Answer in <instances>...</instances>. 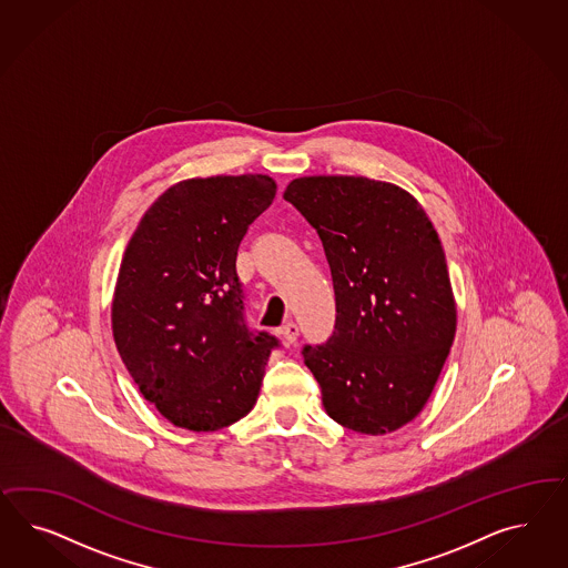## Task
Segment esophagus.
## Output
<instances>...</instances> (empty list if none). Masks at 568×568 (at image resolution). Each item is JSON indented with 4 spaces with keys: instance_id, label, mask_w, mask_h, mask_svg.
Masks as SVG:
<instances>
[{
    "instance_id": "esophagus-1",
    "label": "esophagus",
    "mask_w": 568,
    "mask_h": 568,
    "mask_svg": "<svg viewBox=\"0 0 568 568\" xmlns=\"http://www.w3.org/2000/svg\"><path fill=\"white\" fill-rule=\"evenodd\" d=\"M297 335H300V328L295 323H287V325H283V327L278 328V337H281V342L285 345H292L297 342Z\"/></svg>"
}]
</instances>
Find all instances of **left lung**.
Here are the masks:
<instances>
[{
	"mask_svg": "<svg viewBox=\"0 0 568 568\" xmlns=\"http://www.w3.org/2000/svg\"><path fill=\"white\" fill-rule=\"evenodd\" d=\"M283 197L323 241L335 331L304 345L328 416L383 435L420 413L456 335L446 254L408 191L366 176L293 179Z\"/></svg>",
	"mask_w": 568,
	"mask_h": 568,
	"instance_id": "1",
	"label": "left lung"
}]
</instances>
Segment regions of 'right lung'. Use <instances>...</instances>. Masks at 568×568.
I'll return each mask as SVG.
<instances>
[{
    "instance_id": "right-lung-1",
    "label": "right lung",
    "mask_w": 568,
    "mask_h": 568,
    "mask_svg": "<svg viewBox=\"0 0 568 568\" xmlns=\"http://www.w3.org/2000/svg\"><path fill=\"white\" fill-rule=\"evenodd\" d=\"M275 193L266 174L181 181L148 207L124 250L114 342L139 392L174 427L223 429L258 399L278 339L247 327L235 260Z\"/></svg>"
}]
</instances>
